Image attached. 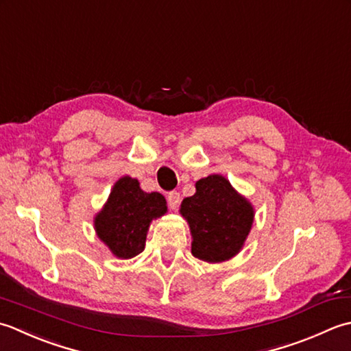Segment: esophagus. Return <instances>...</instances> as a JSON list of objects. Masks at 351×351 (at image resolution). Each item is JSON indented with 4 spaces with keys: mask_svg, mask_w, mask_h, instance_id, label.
I'll use <instances>...</instances> for the list:
<instances>
[{
    "mask_svg": "<svg viewBox=\"0 0 351 351\" xmlns=\"http://www.w3.org/2000/svg\"><path fill=\"white\" fill-rule=\"evenodd\" d=\"M168 204L173 210H176L178 204H180V194H178L177 191H173V192H169V194H168Z\"/></svg>",
    "mask_w": 351,
    "mask_h": 351,
    "instance_id": "1",
    "label": "esophagus"
}]
</instances>
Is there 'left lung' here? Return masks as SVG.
I'll return each instance as SVG.
<instances>
[{
  "label": "left lung",
  "mask_w": 351,
  "mask_h": 351,
  "mask_svg": "<svg viewBox=\"0 0 351 351\" xmlns=\"http://www.w3.org/2000/svg\"><path fill=\"white\" fill-rule=\"evenodd\" d=\"M188 221L197 259L221 263L238 254L253 227L254 207L221 174H210L195 183V194L180 204Z\"/></svg>",
  "instance_id": "8db88e82"
}]
</instances>
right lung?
Instances as JSON below:
<instances>
[{"label":"right lung","instance_id":"1","mask_svg":"<svg viewBox=\"0 0 351 351\" xmlns=\"http://www.w3.org/2000/svg\"><path fill=\"white\" fill-rule=\"evenodd\" d=\"M168 212L159 192L141 189L138 178L121 177L115 182L103 209L94 218L99 241L118 259H132L144 252L149 224Z\"/></svg>","mask_w":351,"mask_h":351}]
</instances>
